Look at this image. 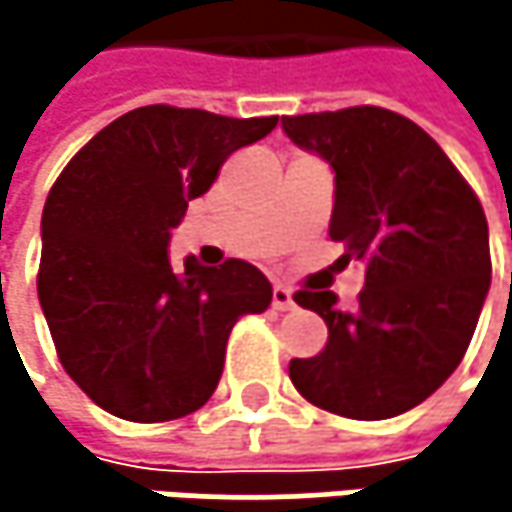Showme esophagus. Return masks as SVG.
I'll return each mask as SVG.
<instances>
[{
  "mask_svg": "<svg viewBox=\"0 0 512 512\" xmlns=\"http://www.w3.org/2000/svg\"><path fill=\"white\" fill-rule=\"evenodd\" d=\"M296 302H293V290L290 287H284V284H275L272 287V308L275 311H290Z\"/></svg>",
  "mask_w": 512,
  "mask_h": 512,
  "instance_id": "1",
  "label": "esophagus"
}]
</instances>
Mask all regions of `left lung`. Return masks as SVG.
<instances>
[{"label": "left lung", "instance_id": "obj_1", "mask_svg": "<svg viewBox=\"0 0 512 512\" xmlns=\"http://www.w3.org/2000/svg\"><path fill=\"white\" fill-rule=\"evenodd\" d=\"M293 145L335 171L329 237L367 263L356 311L299 290L329 341L293 358L296 391L335 415L382 421L424 403L465 356L489 293L483 207L445 151L409 118L353 106L281 118Z\"/></svg>", "mask_w": 512, "mask_h": 512}]
</instances>
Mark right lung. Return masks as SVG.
<instances>
[{"mask_svg":"<svg viewBox=\"0 0 512 512\" xmlns=\"http://www.w3.org/2000/svg\"><path fill=\"white\" fill-rule=\"evenodd\" d=\"M278 118L142 106L103 127L58 174L41 219L38 299L70 379L106 412L174 421L219 385L243 314L272 302L246 260L171 266V231L228 156Z\"/></svg>","mask_w":512,"mask_h":512,"instance_id":"add662e5","label":"right lung"}]
</instances>
